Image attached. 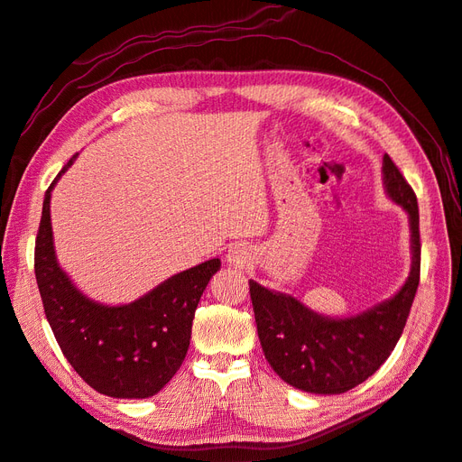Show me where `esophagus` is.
Listing matches in <instances>:
<instances>
[{
  "label": "esophagus",
  "instance_id": "obj_1",
  "mask_svg": "<svg viewBox=\"0 0 462 462\" xmlns=\"http://www.w3.org/2000/svg\"><path fill=\"white\" fill-rule=\"evenodd\" d=\"M227 263L235 270H246L253 263V250L243 243L233 245L227 253Z\"/></svg>",
  "mask_w": 462,
  "mask_h": 462
}]
</instances>
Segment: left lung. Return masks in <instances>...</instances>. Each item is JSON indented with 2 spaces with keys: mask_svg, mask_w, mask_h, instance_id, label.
<instances>
[{
  "mask_svg": "<svg viewBox=\"0 0 462 462\" xmlns=\"http://www.w3.org/2000/svg\"><path fill=\"white\" fill-rule=\"evenodd\" d=\"M383 189L409 214L411 272L393 297L348 318L318 314L299 299L250 279L258 337L265 360L289 385L306 393L339 395L366 382L393 351L420 282V231L416 194L387 153Z\"/></svg>",
  "mask_w": 462,
  "mask_h": 462,
  "instance_id": "obj_1",
  "label": "left lung"
}]
</instances>
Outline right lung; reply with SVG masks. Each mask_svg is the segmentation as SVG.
I'll use <instances>...</instances> for the list:
<instances>
[{
  "mask_svg": "<svg viewBox=\"0 0 462 462\" xmlns=\"http://www.w3.org/2000/svg\"><path fill=\"white\" fill-rule=\"evenodd\" d=\"M46 190L34 248L36 283L50 328L69 365L97 393L148 399L171 380L190 345L192 319L219 258L179 272L129 304L109 306L77 289L58 262Z\"/></svg>",
  "mask_w": 462,
  "mask_h": 462,
  "instance_id": "add662e5",
  "label": "right lung"
}]
</instances>
